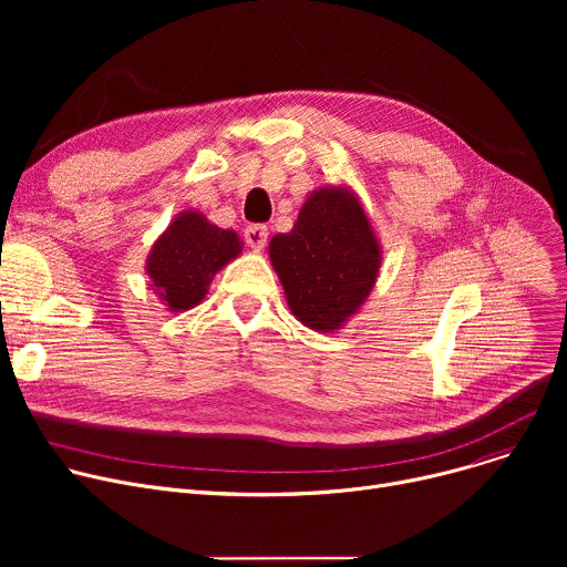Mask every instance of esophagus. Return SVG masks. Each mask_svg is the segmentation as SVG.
Masks as SVG:
<instances>
[{"mask_svg": "<svg viewBox=\"0 0 567 567\" xmlns=\"http://www.w3.org/2000/svg\"><path fill=\"white\" fill-rule=\"evenodd\" d=\"M244 238L246 244L252 248V250H264L266 246V238H268V229L264 225H248L244 229Z\"/></svg>", "mask_w": 567, "mask_h": 567, "instance_id": "esophagus-1", "label": "esophagus"}]
</instances>
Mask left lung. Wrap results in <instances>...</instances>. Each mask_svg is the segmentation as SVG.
Listing matches in <instances>:
<instances>
[{"instance_id":"left-lung-1","label":"left lung","mask_w":567,"mask_h":567,"mask_svg":"<svg viewBox=\"0 0 567 567\" xmlns=\"http://www.w3.org/2000/svg\"><path fill=\"white\" fill-rule=\"evenodd\" d=\"M268 257L291 315L333 333L365 306L383 252L361 197L340 184L306 197L291 231L271 238Z\"/></svg>"}]
</instances>
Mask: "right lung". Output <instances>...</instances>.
Listing matches in <instances>:
<instances>
[{
	"instance_id": "right-lung-1",
	"label": "right lung",
	"mask_w": 567,
	"mask_h": 567,
	"mask_svg": "<svg viewBox=\"0 0 567 567\" xmlns=\"http://www.w3.org/2000/svg\"><path fill=\"white\" fill-rule=\"evenodd\" d=\"M241 250L244 241L234 229H223L186 208L154 241L144 274L169 312H186L204 301L214 276Z\"/></svg>"
}]
</instances>
